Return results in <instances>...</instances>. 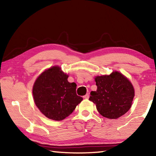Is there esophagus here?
<instances>
[{
    "mask_svg": "<svg viewBox=\"0 0 156 156\" xmlns=\"http://www.w3.org/2000/svg\"><path fill=\"white\" fill-rule=\"evenodd\" d=\"M88 98H89V94H87L84 96V98H85V99H88Z\"/></svg>",
    "mask_w": 156,
    "mask_h": 156,
    "instance_id": "esophagus-1",
    "label": "esophagus"
}]
</instances>
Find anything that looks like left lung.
<instances>
[{
    "label": "left lung",
    "mask_w": 156,
    "mask_h": 156,
    "mask_svg": "<svg viewBox=\"0 0 156 156\" xmlns=\"http://www.w3.org/2000/svg\"><path fill=\"white\" fill-rule=\"evenodd\" d=\"M97 91H92L89 100L96 105L104 117L115 119L131 108L135 95L133 85L121 73L113 72L109 76L95 78Z\"/></svg>",
    "instance_id": "obj_1"
}]
</instances>
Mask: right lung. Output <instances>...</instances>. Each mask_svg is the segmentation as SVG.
<instances>
[{"instance_id": "1", "label": "right lung", "mask_w": 156, "mask_h": 156, "mask_svg": "<svg viewBox=\"0 0 156 156\" xmlns=\"http://www.w3.org/2000/svg\"><path fill=\"white\" fill-rule=\"evenodd\" d=\"M58 66L44 71L35 82L33 95L37 108L46 117L61 121L72 114L82 101L76 94V84Z\"/></svg>"}]
</instances>
